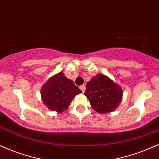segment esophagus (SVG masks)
I'll use <instances>...</instances> for the list:
<instances>
[{"label": "esophagus", "instance_id": "1", "mask_svg": "<svg viewBox=\"0 0 159 159\" xmlns=\"http://www.w3.org/2000/svg\"><path fill=\"white\" fill-rule=\"evenodd\" d=\"M79 88L81 89V90L82 91V92L83 93H84V91H85V89H86V87H85V85H81L79 87Z\"/></svg>", "mask_w": 159, "mask_h": 159}]
</instances>
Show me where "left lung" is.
<instances>
[{"mask_svg": "<svg viewBox=\"0 0 159 159\" xmlns=\"http://www.w3.org/2000/svg\"><path fill=\"white\" fill-rule=\"evenodd\" d=\"M84 95L93 108L100 114L116 108L123 96V90L107 76L98 74L87 82Z\"/></svg>", "mask_w": 159, "mask_h": 159, "instance_id": "8db88e82", "label": "left lung"}]
</instances>
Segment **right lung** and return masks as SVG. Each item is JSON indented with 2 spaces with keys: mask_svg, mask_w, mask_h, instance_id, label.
<instances>
[{
  "mask_svg": "<svg viewBox=\"0 0 159 159\" xmlns=\"http://www.w3.org/2000/svg\"><path fill=\"white\" fill-rule=\"evenodd\" d=\"M81 93V90L75 85L74 82L61 72L43 85L41 96L49 110L61 113L68 107L75 96Z\"/></svg>",
  "mask_w": 159,
  "mask_h": 159,
  "instance_id": "1",
  "label": "right lung"
}]
</instances>
